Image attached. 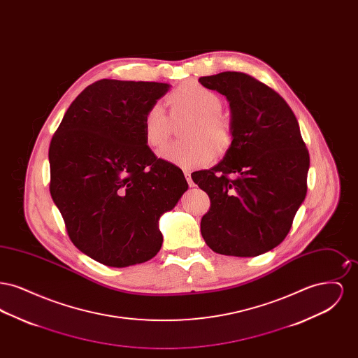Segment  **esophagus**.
<instances>
[{"instance_id": "esophagus-1", "label": "esophagus", "mask_w": 358, "mask_h": 358, "mask_svg": "<svg viewBox=\"0 0 358 358\" xmlns=\"http://www.w3.org/2000/svg\"><path fill=\"white\" fill-rule=\"evenodd\" d=\"M184 176H185V178H187L189 187H194V184H193V181H192V176H190V173H189V171H184Z\"/></svg>"}]
</instances>
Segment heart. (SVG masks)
Instances as JSON below:
<instances>
[{
  "instance_id": "heart-1",
  "label": "heart",
  "mask_w": 358,
  "mask_h": 358,
  "mask_svg": "<svg viewBox=\"0 0 358 358\" xmlns=\"http://www.w3.org/2000/svg\"><path fill=\"white\" fill-rule=\"evenodd\" d=\"M171 120L189 117L190 122L182 130L185 141L166 146L159 155L166 162L184 169L201 168L209 164L215 152L224 155L234 143V124L222 113V98L212 90L196 82L178 85L166 96ZM142 131L146 143L162 148L171 136V118L164 108L154 103L142 115Z\"/></svg>"
}]
</instances>
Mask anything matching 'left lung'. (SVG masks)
<instances>
[{
    "instance_id": "obj_1",
    "label": "left lung",
    "mask_w": 358,
    "mask_h": 358,
    "mask_svg": "<svg viewBox=\"0 0 358 358\" xmlns=\"http://www.w3.org/2000/svg\"><path fill=\"white\" fill-rule=\"evenodd\" d=\"M199 82L227 96L235 131L216 166L192 173L210 199L201 235L217 254L262 255L287 236L306 197L310 157L298 120L276 91L251 75L227 71Z\"/></svg>"
}]
</instances>
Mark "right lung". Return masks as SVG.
Listing matches in <instances>:
<instances>
[{
    "label": "right lung",
    "instance_id": "1",
    "mask_svg": "<svg viewBox=\"0 0 358 358\" xmlns=\"http://www.w3.org/2000/svg\"><path fill=\"white\" fill-rule=\"evenodd\" d=\"M169 87L98 80L71 103L52 136V200L75 247L104 266L157 255L158 220L187 189L182 171L155 157L142 131L143 113Z\"/></svg>",
    "mask_w": 358,
    "mask_h": 358
}]
</instances>
